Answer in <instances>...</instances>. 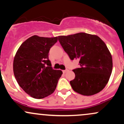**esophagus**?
I'll return each instance as SVG.
<instances>
[{"instance_id": "34e87169", "label": "esophagus", "mask_w": 124, "mask_h": 124, "mask_svg": "<svg viewBox=\"0 0 124 124\" xmlns=\"http://www.w3.org/2000/svg\"><path fill=\"white\" fill-rule=\"evenodd\" d=\"M68 69H66V70H62V72H63V73H66V72H68Z\"/></svg>"}]
</instances>
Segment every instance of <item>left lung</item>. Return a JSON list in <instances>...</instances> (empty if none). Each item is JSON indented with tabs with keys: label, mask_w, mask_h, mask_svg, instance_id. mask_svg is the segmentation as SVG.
<instances>
[{
	"label": "left lung",
	"mask_w": 124,
	"mask_h": 124,
	"mask_svg": "<svg viewBox=\"0 0 124 124\" xmlns=\"http://www.w3.org/2000/svg\"><path fill=\"white\" fill-rule=\"evenodd\" d=\"M58 40L71 60L79 59L80 68L73 70L70 82L75 92L83 96L99 93L108 82L112 69L111 54L96 35L85 32L58 36Z\"/></svg>",
	"instance_id": "8db88e82"
}]
</instances>
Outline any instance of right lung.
Instances as JSON below:
<instances>
[{
  "instance_id": "add662e5",
  "label": "right lung",
  "mask_w": 124,
  "mask_h": 124,
  "mask_svg": "<svg viewBox=\"0 0 124 124\" xmlns=\"http://www.w3.org/2000/svg\"><path fill=\"white\" fill-rule=\"evenodd\" d=\"M57 41L58 37L33 35L23 42L16 53L14 75L21 89L31 97L43 99L56 89L62 72L52 69L48 53Z\"/></svg>"
}]
</instances>
